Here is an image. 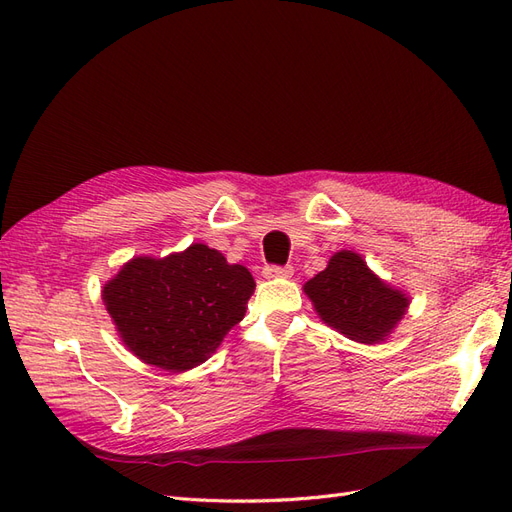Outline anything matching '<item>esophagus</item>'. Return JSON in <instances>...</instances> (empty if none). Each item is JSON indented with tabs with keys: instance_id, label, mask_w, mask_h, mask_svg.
I'll return each mask as SVG.
<instances>
[{
	"instance_id": "1",
	"label": "esophagus",
	"mask_w": 512,
	"mask_h": 512,
	"mask_svg": "<svg viewBox=\"0 0 512 512\" xmlns=\"http://www.w3.org/2000/svg\"><path fill=\"white\" fill-rule=\"evenodd\" d=\"M294 273V269L290 265H267L262 269V275L267 277V280H273V277H290Z\"/></svg>"
}]
</instances>
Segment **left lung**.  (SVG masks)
I'll use <instances>...</instances> for the list:
<instances>
[{
  "label": "left lung",
  "instance_id": "obj_1",
  "mask_svg": "<svg viewBox=\"0 0 512 512\" xmlns=\"http://www.w3.org/2000/svg\"><path fill=\"white\" fill-rule=\"evenodd\" d=\"M329 327L361 344H376L404 316L408 297L380 282L354 252H337L303 288Z\"/></svg>",
  "mask_w": 512,
  "mask_h": 512
}]
</instances>
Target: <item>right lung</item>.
Masks as SVG:
<instances>
[{"instance_id":"right-lung-1","label":"right lung","mask_w":512,"mask_h":512,"mask_svg":"<svg viewBox=\"0 0 512 512\" xmlns=\"http://www.w3.org/2000/svg\"><path fill=\"white\" fill-rule=\"evenodd\" d=\"M252 273L203 243L168 258H132L102 290L117 331L138 359L185 371L222 344L245 316Z\"/></svg>"}]
</instances>
